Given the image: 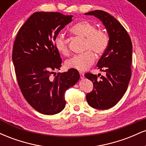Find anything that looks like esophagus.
Instances as JSON below:
<instances>
[{"label": "esophagus", "instance_id": "34e87169", "mask_svg": "<svg viewBox=\"0 0 146 146\" xmlns=\"http://www.w3.org/2000/svg\"><path fill=\"white\" fill-rule=\"evenodd\" d=\"M80 78L81 79L84 78V73H82V72H80Z\"/></svg>", "mask_w": 146, "mask_h": 146}]
</instances>
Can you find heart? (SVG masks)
<instances>
[{
	"label": "heart",
	"mask_w": 146,
	"mask_h": 146,
	"mask_svg": "<svg viewBox=\"0 0 146 146\" xmlns=\"http://www.w3.org/2000/svg\"><path fill=\"white\" fill-rule=\"evenodd\" d=\"M70 31L75 36L85 38L84 49L86 51L67 60L66 66L68 68L80 71H86L95 62L96 57L94 53L101 56L106 51L109 44V37L104 30L97 29L94 24L86 21L77 23ZM53 44L60 54L63 56L69 54L68 40L63 34L59 33L55 37Z\"/></svg>",
	"instance_id": "1"
}]
</instances>
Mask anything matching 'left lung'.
Instances as JSON below:
<instances>
[{
  "mask_svg": "<svg viewBox=\"0 0 146 146\" xmlns=\"http://www.w3.org/2000/svg\"><path fill=\"white\" fill-rule=\"evenodd\" d=\"M102 21L109 35V44L98 62L100 76L86 73L85 77L92 81L93 89L87 93L88 104L93 108L106 110L118 103L126 91L131 78L132 44L130 37L121 23L113 16L102 10L86 13Z\"/></svg>",
  "mask_w": 146,
  "mask_h": 146,
  "instance_id": "8db88e82",
  "label": "left lung"
}]
</instances>
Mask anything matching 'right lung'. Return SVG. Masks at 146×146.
Wrapping results in <instances>:
<instances>
[{"label":"right lung","instance_id":"add662e5","mask_svg":"<svg viewBox=\"0 0 146 146\" xmlns=\"http://www.w3.org/2000/svg\"><path fill=\"white\" fill-rule=\"evenodd\" d=\"M73 16L59 12H35L18 31L12 60L18 86L27 102L44 115L64 108V93L80 79L78 70L58 74L62 59L53 40Z\"/></svg>","mask_w":146,"mask_h":146}]
</instances>
